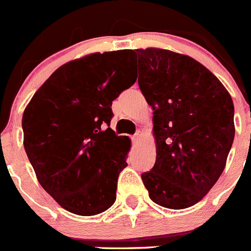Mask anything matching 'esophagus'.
<instances>
[{
    "instance_id": "34e87169",
    "label": "esophagus",
    "mask_w": 251,
    "mask_h": 251,
    "mask_svg": "<svg viewBox=\"0 0 251 251\" xmlns=\"http://www.w3.org/2000/svg\"><path fill=\"white\" fill-rule=\"evenodd\" d=\"M142 136H143V132H142V130L139 129L138 132H137L136 134H134V137H133V141H134V143H137V142H138L139 139H141Z\"/></svg>"
}]
</instances>
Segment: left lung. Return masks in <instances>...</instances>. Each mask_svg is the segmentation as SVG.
Returning a JSON list of instances; mask_svg holds the SVG:
<instances>
[{
  "label": "left lung",
  "mask_w": 251,
  "mask_h": 251,
  "mask_svg": "<svg viewBox=\"0 0 251 251\" xmlns=\"http://www.w3.org/2000/svg\"><path fill=\"white\" fill-rule=\"evenodd\" d=\"M133 52L139 88L153 109L157 154L142 181L157 205L187 208L202 200L226 166L235 136L231 95L191 56L157 48Z\"/></svg>",
  "instance_id": "1"
}]
</instances>
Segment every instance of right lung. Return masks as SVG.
<instances>
[{
  "label": "right lung",
  "mask_w": 251,
  "mask_h": 251,
  "mask_svg": "<svg viewBox=\"0 0 251 251\" xmlns=\"http://www.w3.org/2000/svg\"><path fill=\"white\" fill-rule=\"evenodd\" d=\"M136 80L132 51L94 52L56 69L25 108L28 161L66 211L93 216L114 203L130 139L109 128L112 101Z\"/></svg>",
  "instance_id": "add662e5"
}]
</instances>
